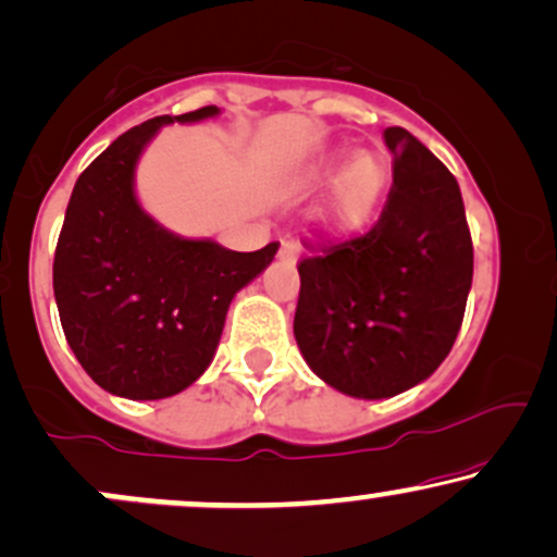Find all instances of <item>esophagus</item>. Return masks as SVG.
Instances as JSON below:
<instances>
[{
    "label": "esophagus",
    "mask_w": 557,
    "mask_h": 557,
    "mask_svg": "<svg viewBox=\"0 0 557 557\" xmlns=\"http://www.w3.org/2000/svg\"><path fill=\"white\" fill-rule=\"evenodd\" d=\"M281 258H286V260H297V242H292V239H281Z\"/></svg>",
    "instance_id": "1"
}]
</instances>
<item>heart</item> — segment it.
I'll use <instances>...</instances> for the list:
<instances>
[{"mask_svg": "<svg viewBox=\"0 0 557 557\" xmlns=\"http://www.w3.org/2000/svg\"><path fill=\"white\" fill-rule=\"evenodd\" d=\"M325 185H331V193L320 208V221L333 234H355L370 224L388 185V166L372 153H357L351 159L349 150H331L312 161L297 180V187L305 193Z\"/></svg>", "mask_w": 557, "mask_h": 557, "instance_id": "b5f03b06", "label": "heart"}]
</instances>
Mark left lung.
<instances>
[{"label":"left lung","mask_w":557,"mask_h":557,"mask_svg":"<svg viewBox=\"0 0 557 557\" xmlns=\"http://www.w3.org/2000/svg\"><path fill=\"white\" fill-rule=\"evenodd\" d=\"M394 185L370 232L307 245L294 338L312 372L391 398L441 368L459 336L474 247L456 176L404 127L383 133Z\"/></svg>","instance_id":"obj_1"}]
</instances>
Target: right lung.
<instances>
[{"mask_svg": "<svg viewBox=\"0 0 557 557\" xmlns=\"http://www.w3.org/2000/svg\"><path fill=\"white\" fill-rule=\"evenodd\" d=\"M219 114L202 107L156 116L116 137L77 176L54 252V297L77 362L103 391L153 401L185 391L215 355L226 310L278 250L234 252L182 239L135 198V163L163 124Z\"/></svg>", "mask_w": 557, "mask_h": 557, "instance_id": "add662e5", "label": "right lung"}]
</instances>
